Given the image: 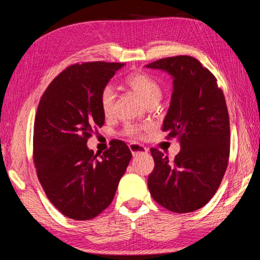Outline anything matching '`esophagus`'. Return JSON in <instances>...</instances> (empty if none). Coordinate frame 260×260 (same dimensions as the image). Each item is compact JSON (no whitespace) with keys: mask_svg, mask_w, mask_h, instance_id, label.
Instances as JSON below:
<instances>
[{"mask_svg":"<svg viewBox=\"0 0 260 260\" xmlns=\"http://www.w3.org/2000/svg\"><path fill=\"white\" fill-rule=\"evenodd\" d=\"M128 147L131 149L132 153H133V156H138V155H142V153H147L148 152V148L142 146V144L140 143H129Z\"/></svg>","mask_w":260,"mask_h":260,"instance_id":"1","label":"esophagus"}]
</instances>
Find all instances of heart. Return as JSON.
Here are the masks:
<instances>
[{
  "mask_svg": "<svg viewBox=\"0 0 260 260\" xmlns=\"http://www.w3.org/2000/svg\"><path fill=\"white\" fill-rule=\"evenodd\" d=\"M125 83L132 90H134L140 98L147 104L158 103L161 99L162 89L155 78L150 74L144 72H134L128 74L125 78ZM114 90L111 86H105L100 95V105L101 110L105 117H111L114 111ZM146 129L142 126L127 125L124 129V133L127 136H134L139 138L143 134V131Z\"/></svg>",
  "mask_w": 260,
  "mask_h": 260,
  "instance_id": "b5f03b06",
  "label": "heart"
}]
</instances>
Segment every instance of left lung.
I'll return each instance as SVG.
<instances>
[{"label": "left lung", "instance_id": "left-lung-1", "mask_svg": "<svg viewBox=\"0 0 260 260\" xmlns=\"http://www.w3.org/2000/svg\"><path fill=\"white\" fill-rule=\"evenodd\" d=\"M173 77V94L161 131L178 138L181 150L173 160L151 148L155 169L148 178L150 195L162 208L188 213L214 196L230 159V116L217 79L190 56L148 64Z\"/></svg>", "mask_w": 260, "mask_h": 260}]
</instances>
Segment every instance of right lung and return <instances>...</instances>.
Returning <instances> with one entry per match:
<instances>
[{
    "instance_id": "obj_1",
    "label": "right lung",
    "mask_w": 260,
    "mask_h": 260,
    "mask_svg": "<svg viewBox=\"0 0 260 260\" xmlns=\"http://www.w3.org/2000/svg\"><path fill=\"white\" fill-rule=\"evenodd\" d=\"M122 65H70L50 82L39 102L34 165L47 197L70 219L89 220L107 209L132 158L120 140H113L101 158L87 148L88 139L104 125L101 91Z\"/></svg>"
}]
</instances>
